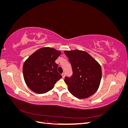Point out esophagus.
<instances>
[{"label": "esophagus", "instance_id": "34e87169", "mask_svg": "<svg viewBox=\"0 0 128 128\" xmlns=\"http://www.w3.org/2000/svg\"><path fill=\"white\" fill-rule=\"evenodd\" d=\"M61 75H62V78H64V76H65V74L64 73H62L61 74Z\"/></svg>", "mask_w": 128, "mask_h": 128}]
</instances>
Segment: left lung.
<instances>
[{
  "mask_svg": "<svg viewBox=\"0 0 128 128\" xmlns=\"http://www.w3.org/2000/svg\"><path fill=\"white\" fill-rule=\"evenodd\" d=\"M72 70L70 77H65L68 90L75 97L85 99L94 94L99 88L102 79V68L87 52L75 50L65 51Z\"/></svg>",
  "mask_w": 128,
  "mask_h": 128,
  "instance_id": "8db88e82",
  "label": "left lung"
}]
</instances>
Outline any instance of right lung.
<instances>
[{
  "label": "right lung",
  "instance_id": "1",
  "mask_svg": "<svg viewBox=\"0 0 128 128\" xmlns=\"http://www.w3.org/2000/svg\"><path fill=\"white\" fill-rule=\"evenodd\" d=\"M61 52L53 48H42L31 55L23 66L26 84L32 91L44 94L54 88L62 76L58 72L56 60Z\"/></svg>",
  "mask_w": 128,
  "mask_h": 128
}]
</instances>
